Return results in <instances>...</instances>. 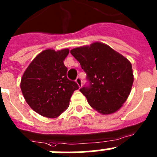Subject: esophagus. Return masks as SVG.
I'll list each match as a JSON object with an SVG mask.
<instances>
[{"mask_svg": "<svg viewBox=\"0 0 157 157\" xmlns=\"http://www.w3.org/2000/svg\"><path fill=\"white\" fill-rule=\"evenodd\" d=\"M75 82H76V83L78 84V85L79 87L82 86V79L79 78V77H77V78L75 79Z\"/></svg>", "mask_w": 157, "mask_h": 157, "instance_id": "34e87169", "label": "esophagus"}]
</instances>
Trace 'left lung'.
<instances>
[{
	"instance_id": "8db88e82",
	"label": "left lung",
	"mask_w": 157,
	"mask_h": 157,
	"mask_svg": "<svg viewBox=\"0 0 157 157\" xmlns=\"http://www.w3.org/2000/svg\"><path fill=\"white\" fill-rule=\"evenodd\" d=\"M86 73L88 85L80 88L90 106L103 114H112L126 101L133 82L132 65L101 43L70 51Z\"/></svg>"
}]
</instances>
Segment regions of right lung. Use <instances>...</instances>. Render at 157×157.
<instances>
[{
  "label": "right lung",
  "mask_w": 157,
  "mask_h": 157,
  "mask_svg": "<svg viewBox=\"0 0 157 157\" xmlns=\"http://www.w3.org/2000/svg\"><path fill=\"white\" fill-rule=\"evenodd\" d=\"M68 49H46L31 62L21 78V88L26 103L43 117H56L69 106L78 84L66 76L63 61Z\"/></svg>",
  "instance_id": "obj_1"
}]
</instances>
